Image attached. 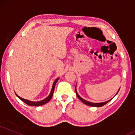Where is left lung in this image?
<instances>
[{"instance_id":"obj_1","label":"left lung","mask_w":135,"mask_h":135,"mask_svg":"<svg viewBox=\"0 0 135 135\" xmlns=\"http://www.w3.org/2000/svg\"><path fill=\"white\" fill-rule=\"evenodd\" d=\"M75 91H76V96H78V98H79V99H80V100L82 101L83 103H84V104H86V105H88V106H93V107H101V106H104V104H106V103H108V102H109V101H111V99H110V100H109V101H105V102H103V103H91V102H89V101H86V100H84V99H83L82 98H81L80 96H79V94H78V93H77V91H76V87L75 88ZM119 91V90L118 91V92H117V93H118V91ZM117 93H116V94H117Z\"/></svg>"}]
</instances>
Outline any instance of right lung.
Here are the masks:
<instances>
[{"instance_id": "obj_1", "label": "right lung", "mask_w": 135, "mask_h": 135, "mask_svg": "<svg viewBox=\"0 0 135 135\" xmlns=\"http://www.w3.org/2000/svg\"><path fill=\"white\" fill-rule=\"evenodd\" d=\"M58 79H59V78H57V79H56V80L54 81V83H53L52 84V89H51V93H50L49 95L47 96V98H45L44 99H43L42 101H36V102H34V101H29V100H27V99H23V98H22L20 97L17 95V94H16L18 98H19L21 100H22L23 101V102H24L25 103H26V104H28V105L29 106H41V105H43V104H46V103H47L49 102V101L51 100V99L52 98V95H53V93H54V88H55V86H56V83H57V81H58Z\"/></svg>"}]
</instances>
